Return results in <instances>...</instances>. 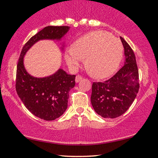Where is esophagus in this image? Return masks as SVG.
Segmentation results:
<instances>
[{"instance_id": "1", "label": "esophagus", "mask_w": 158, "mask_h": 158, "mask_svg": "<svg viewBox=\"0 0 158 158\" xmlns=\"http://www.w3.org/2000/svg\"><path fill=\"white\" fill-rule=\"evenodd\" d=\"M81 79H82V77L81 76V75H77V76L76 77V79H75V81H76V82L77 83V82L81 81Z\"/></svg>"}]
</instances>
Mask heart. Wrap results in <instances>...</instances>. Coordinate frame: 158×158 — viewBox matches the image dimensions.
Instances as JSON below:
<instances>
[{
	"instance_id": "heart-1",
	"label": "heart",
	"mask_w": 158,
	"mask_h": 158,
	"mask_svg": "<svg viewBox=\"0 0 158 158\" xmlns=\"http://www.w3.org/2000/svg\"><path fill=\"white\" fill-rule=\"evenodd\" d=\"M120 40L105 31H94L79 38L65 52V60L76 67L85 59V67L97 79L110 77L117 70L123 57Z\"/></svg>"
}]
</instances>
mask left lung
<instances>
[{"label":"left lung","mask_w":158,"mask_h":158,"mask_svg":"<svg viewBox=\"0 0 158 158\" xmlns=\"http://www.w3.org/2000/svg\"><path fill=\"white\" fill-rule=\"evenodd\" d=\"M124 48V65L112 77L92 84L91 102L95 112L104 118L123 114L139 92V72L134 52L120 37Z\"/></svg>","instance_id":"obj_1"}]
</instances>
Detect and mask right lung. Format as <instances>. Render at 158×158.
<instances>
[{
  "instance_id": "1",
  "label": "right lung",
  "mask_w": 158,
  "mask_h": 158,
  "mask_svg": "<svg viewBox=\"0 0 158 158\" xmlns=\"http://www.w3.org/2000/svg\"><path fill=\"white\" fill-rule=\"evenodd\" d=\"M70 26H46L32 36L23 46L16 69L15 89L26 107L35 115L47 121L61 116L68 106L69 91L75 86V75L59 69L45 78H35L26 72L23 56L32 45L41 39H60Z\"/></svg>"
}]
</instances>
